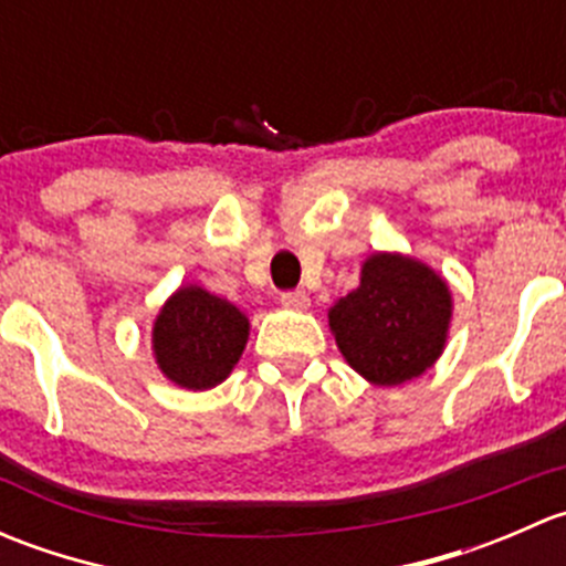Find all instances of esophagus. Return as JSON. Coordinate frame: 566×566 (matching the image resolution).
<instances>
[{
	"label": "esophagus",
	"mask_w": 566,
	"mask_h": 566,
	"mask_svg": "<svg viewBox=\"0 0 566 566\" xmlns=\"http://www.w3.org/2000/svg\"><path fill=\"white\" fill-rule=\"evenodd\" d=\"M282 306L284 310L304 312L310 310V295H306L304 290H290V293H282Z\"/></svg>",
	"instance_id": "1"
}]
</instances>
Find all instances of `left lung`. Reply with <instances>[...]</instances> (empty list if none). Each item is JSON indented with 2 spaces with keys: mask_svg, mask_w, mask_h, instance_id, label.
Returning a JSON list of instances; mask_svg holds the SVG:
<instances>
[{
  "mask_svg": "<svg viewBox=\"0 0 566 566\" xmlns=\"http://www.w3.org/2000/svg\"><path fill=\"white\" fill-rule=\"evenodd\" d=\"M452 310L447 279L427 262L375 251L364 260L358 287L328 310V328L364 380L402 386L441 358Z\"/></svg>",
  "mask_w": 566,
  "mask_h": 566,
  "instance_id": "1",
  "label": "left lung"
}]
</instances>
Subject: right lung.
Wrapping results in <instances>:
<instances>
[{
    "label": "right lung",
    "mask_w": 566,
    "mask_h": 566,
    "mask_svg": "<svg viewBox=\"0 0 566 566\" xmlns=\"http://www.w3.org/2000/svg\"><path fill=\"white\" fill-rule=\"evenodd\" d=\"M249 342V317L199 284L177 287L153 323V358L167 380L208 391L230 378Z\"/></svg>",
    "instance_id": "right-lung-1"
}]
</instances>
